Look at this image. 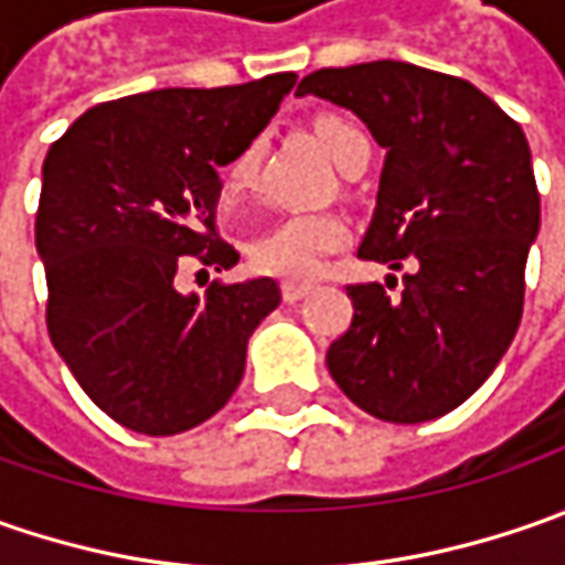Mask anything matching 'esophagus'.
<instances>
[{
    "label": "esophagus",
    "instance_id": "obj_1",
    "mask_svg": "<svg viewBox=\"0 0 565 565\" xmlns=\"http://www.w3.org/2000/svg\"><path fill=\"white\" fill-rule=\"evenodd\" d=\"M305 295H311V286H305V282H282V301H286V305L301 301Z\"/></svg>",
    "mask_w": 565,
    "mask_h": 565
}]
</instances>
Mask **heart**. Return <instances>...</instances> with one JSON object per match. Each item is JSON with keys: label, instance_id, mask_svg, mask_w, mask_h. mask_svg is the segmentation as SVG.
Here are the masks:
<instances>
[{"label": "heart", "instance_id": "heart-1", "mask_svg": "<svg viewBox=\"0 0 565 565\" xmlns=\"http://www.w3.org/2000/svg\"><path fill=\"white\" fill-rule=\"evenodd\" d=\"M315 135L339 169H345L359 153L371 150L361 128L339 116H317ZM260 157H264V138H250L232 153V160L223 169L228 191H248L257 182ZM345 245H349V226L337 213H289L279 216L250 242L248 257L250 267L267 276L311 279L320 270L323 257Z\"/></svg>", "mask_w": 565, "mask_h": 565}]
</instances>
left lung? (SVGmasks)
<instances>
[{"instance_id": "8db88e82", "label": "left lung", "mask_w": 565, "mask_h": 565, "mask_svg": "<svg viewBox=\"0 0 565 565\" xmlns=\"http://www.w3.org/2000/svg\"><path fill=\"white\" fill-rule=\"evenodd\" d=\"M298 94L352 109L386 147L359 257L415 264L399 295L345 286L355 315L327 367L380 422L440 418L490 377L522 320L541 223L525 131L462 77L390 58L311 72Z\"/></svg>"}]
</instances>
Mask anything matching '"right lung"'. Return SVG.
<instances>
[{
    "label": "right lung",
    "mask_w": 565,
    "mask_h": 565,
    "mask_svg": "<svg viewBox=\"0 0 565 565\" xmlns=\"http://www.w3.org/2000/svg\"><path fill=\"white\" fill-rule=\"evenodd\" d=\"M295 77L109 99L43 160L33 232L46 330L81 390L128 430L172 437L216 415L254 327L279 305L273 279H213L198 298L175 276L238 260L216 232V169L264 131Z\"/></svg>",
    "instance_id": "1"
}]
</instances>
